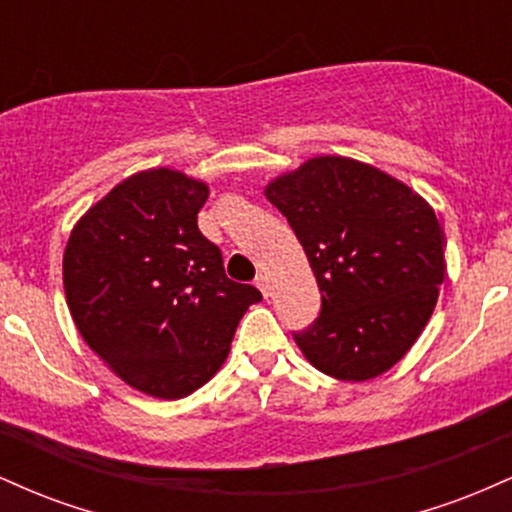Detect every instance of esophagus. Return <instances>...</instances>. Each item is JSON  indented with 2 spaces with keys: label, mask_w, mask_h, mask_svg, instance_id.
I'll return each instance as SVG.
<instances>
[{
  "label": "esophagus",
  "mask_w": 512,
  "mask_h": 512,
  "mask_svg": "<svg viewBox=\"0 0 512 512\" xmlns=\"http://www.w3.org/2000/svg\"><path fill=\"white\" fill-rule=\"evenodd\" d=\"M255 284H257V289L262 291V296H264V298H269V296H272L274 286H272V279H269V274H260V276H257V281H255Z\"/></svg>",
  "instance_id": "obj_1"
}]
</instances>
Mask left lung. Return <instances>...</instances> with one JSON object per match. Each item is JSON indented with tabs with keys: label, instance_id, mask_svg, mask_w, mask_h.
<instances>
[{
	"label": "left lung",
	"instance_id": "8db88e82",
	"mask_svg": "<svg viewBox=\"0 0 512 512\" xmlns=\"http://www.w3.org/2000/svg\"><path fill=\"white\" fill-rule=\"evenodd\" d=\"M264 197L291 223L322 303L293 334L320 373L383 375L414 346L445 279V236L431 204L385 170L315 156L276 175Z\"/></svg>",
	"mask_w": 512,
	"mask_h": 512
}]
</instances>
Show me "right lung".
I'll list each match as a JSON object with an SVG mask.
<instances>
[{"label": "right lung", "mask_w": 512, "mask_h": 512, "mask_svg": "<svg viewBox=\"0 0 512 512\" xmlns=\"http://www.w3.org/2000/svg\"><path fill=\"white\" fill-rule=\"evenodd\" d=\"M207 197V182L180 170H142L98 199L64 248L76 330L117 378L156 399L209 383L240 317L262 301L228 279L221 250L199 233Z\"/></svg>", "instance_id": "add662e5"}]
</instances>
